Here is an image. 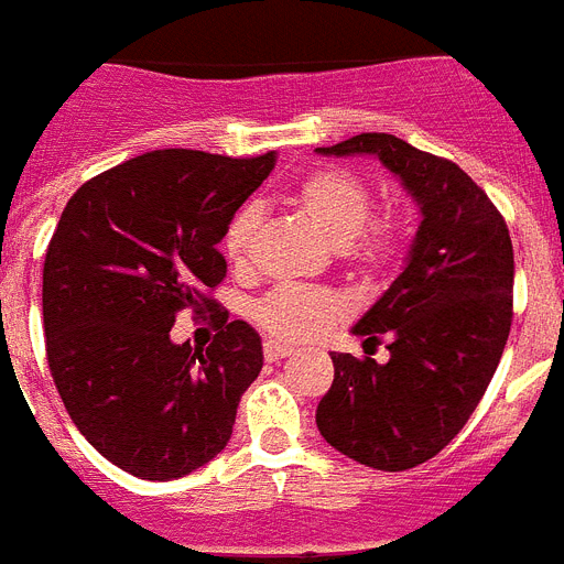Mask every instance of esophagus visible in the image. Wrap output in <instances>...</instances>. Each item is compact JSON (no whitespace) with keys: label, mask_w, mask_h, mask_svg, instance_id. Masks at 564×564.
Here are the masks:
<instances>
[{"label":"esophagus","mask_w":564,"mask_h":564,"mask_svg":"<svg viewBox=\"0 0 564 564\" xmlns=\"http://www.w3.org/2000/svg\"><path fill=\"white\" fill-rule=\"evenodd\" d=\"M290 354H292V347L281 345V341H274V338H267V341H263V356H267V361H278Z\"/></svg>","instance_id":"1"}]
</instances>
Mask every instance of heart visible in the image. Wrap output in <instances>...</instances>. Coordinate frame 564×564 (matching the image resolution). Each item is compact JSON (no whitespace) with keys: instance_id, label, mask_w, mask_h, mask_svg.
<instances>
[{"instance_id":"1","label":"heart","mask_w":564,"mask_h":564,"mask_svg":"<svg viewBox=\"0 0 564 564\" xmlns=\"http://www.w3.org/2000/svg\"><path fill=\"white\" fill-rule=\"evenodd\" d=\"M292 205L313 223L327 242H333L338 258L350 269L373 272L386 269L402 251L405 240V219L397 208L370 210L373 194L361 176L347 167H318L306 173L292 187ZM258 231V208L242 205L231 214L223 231V251L235 269L249 267L251 246ZM341 301L324 290H301L281 286L254 306V322L269 336L283 341H306L315 338L329 324L338 322Z\"/></svg>"}]
</instances>
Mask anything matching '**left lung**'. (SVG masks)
Returning a JSON list of instances; mask_svg holds the SVG:
<instances>
[{
  "mask_svg": "<svg viewBox=\"0 0 564 564\" xmlns=\"http://www.w3.org/2000/svg\"><path fill=\"white\" fill-rule=\"evenodd\" d=\"M377 155L420 205L405 269L354 327L391 359L333 354L315 411L324 441L359 464L402 473L425 464L478 409L512 324V240L501 210L455 162L388 132L318 148Z\"/></svg>",
  "mask_w": 564,
  "mask_h": 564,
  "instance_id": "left-lung-1",
  "label": "left lung"
}]
</instances>
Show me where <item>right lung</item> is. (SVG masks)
I'll return each instance as SVG.
<instances>
[{"label": "right lung", "instance_id": "obj_1", "mask_svg": "<svg viewBox=\"0 0 564 564\" xmlns=\"http://www.w3.org/2000/svg\"><path fill=\"white\" fill-rule=\"evenodd\" d=\"M272 167L274 153L153 150L63 208L43 263L45 356L77 432L123 473L182 478L231 441L263 347L210 297L226 278L217 242ZM182 308L218 313L208 348L172 345Z\"/></svg>", "mask_w": 564, "mask_h": 564}]
</instances>
